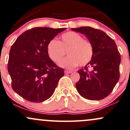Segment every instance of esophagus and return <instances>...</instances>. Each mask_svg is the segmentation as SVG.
Returning <instances> with one entry per match:
<instances>
[{
	"label": "esophagus",
	"mask_w": 130,
	"mask_h": 130,
	"mask_svg": "<svg viewBox=\"0 0 130 130\" xmlns=\"http://www.w3.org/2000/svg\"><path fill=\"white\" fill-rule=\"evenodd\" d=\"M64 73H66V74H69V73H71L72 71H71L65 70V71H64Z\"/></svg>",
	"instance_id": "obj_1"
}]
</instances>
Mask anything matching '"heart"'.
<instances>
[{
    "label": "heart",
    "instance_id": "obj_1",
    "mask_svg": "<svg viewBox=\"0 0 130 130\" xmlns=\"http://www.w3.org/2000/svg\"><path fill=\"white\" fill-rule=\"evenodd\" d=\"M61 41L51 40L47 45L49 57L54 62L57 63L67 54V57L60 62L62 68L72 69L77 66H85L91 61L94 54V47L91 42L83 39L81 34L68 31L61 36Z\"/></svg>",
    "mask_w": 130,
    "mask_h": 130
}]
</instances>
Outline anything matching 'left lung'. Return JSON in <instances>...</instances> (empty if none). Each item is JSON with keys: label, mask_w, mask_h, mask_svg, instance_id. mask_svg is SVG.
<instances>
[{"label": "left lung", "mask_w": 130, "mask_h": 130, "mask_svg": "<svg viewBox=\"0 0 130 130\" xmlns=\"http://www.w3.org/2000/svg\"><path fill=\"white\" fill-rule=\"evenodd\" d=\"M72 30L86 36L94 47L91 61L78 71L80 79L76 89L87 100H103L111 93L120 79L121 55L116 43L100 29L81 27Z\"/></svg>", "instance_id": "obj_1"}]
</instances>
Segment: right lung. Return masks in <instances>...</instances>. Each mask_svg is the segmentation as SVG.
<instances>
[{"label":"right lung","instance_id":"add662e5","mask_svg":"<svg viewBox=\"0 0 130 130\" xmlns=\"http://www.w3.org/2000/svg\"><path fill=\"white\" fill-rule=\"evenodd\" d=\"M66 28L34 27L18 37L10 48L7 69L13 90L30 102L40 103L54 93L64 75L49 57L47 45Z\"/></svg>","mask_w":130,"mask_h":130}]
</instances>
